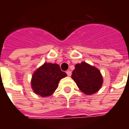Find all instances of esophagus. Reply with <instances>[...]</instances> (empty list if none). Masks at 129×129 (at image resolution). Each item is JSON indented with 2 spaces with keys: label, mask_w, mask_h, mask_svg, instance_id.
<instances>
[{
  "label": "esophagus",
  "mask_w": 129,
  "mask_h": 129,
  "mask_svg": "<svg viewBox=\"0 0 129 129\" xmlns=\"http://www.w3.org/2000/svg\"><path fill=\"white\" fill-rule=\"evenodd\" d=\"M66 74L68 76H71V75H72V72H71L70 70H68L66 72Z\"/></svg>",
  "instance_id": "esophagus-1"
}]
</instances>
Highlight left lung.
<instances>
[{"label":"left lung","instance_id":"8db88e82","mask_svg":"<svg viewBox=\"0 0 129 129\" xmlns=\"http://www.w3.org/2000/svg\"><path fill=\"white\" fill-rule=\"evenodd\" d=\"M72 78L76 83L80 90L88 95L98 92L103 82L100 71L86 62L75 66Z\"/></svg>","mask_w":129,"mask_h":129}]
</instances>
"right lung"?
I'll return each instance as SVG.
<instances>
[{"label": "right lung", "instance_id": "add662e5", "mask_svg": "<svg viewBox=\"0 0 129 129\" xmlns=\"http://www.w3.org/2000/svg\"><path fill=\"white\" fill-rule=\"evenodd\" d=\"M66 76L57 64L45 63L33 74L32 88L35 94L42 97L51 96L58 87L59 80Z\"/></svg>", "mask_w": 129, "mask_h": 129}]
</instances>
